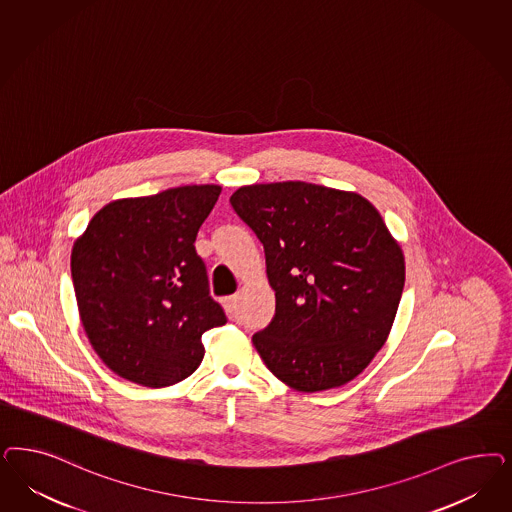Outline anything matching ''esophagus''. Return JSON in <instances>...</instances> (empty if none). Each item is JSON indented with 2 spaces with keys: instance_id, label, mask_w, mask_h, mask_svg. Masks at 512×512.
<instances>
[{
  "instance_id": "esophagus-1",
  "label": "esophagus",
  "mask_w": 512,
  "mask_h": 512,
  "mask_svg": "<svg viewBox=\"0 0 512 512\" xmlns=\"http://www.w3.org/2000/svg\"><path fill=\"white\" fill-rule=\"evenodd\" d=\"M237 301H239V296L235 294V296L224 297V299H222V305H224V309L231 314L235 311V307H237Z\"/></svg>"
}]
</instances>
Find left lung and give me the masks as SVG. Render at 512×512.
<instances>
[{"label":"left lung","mask_w":512,"mask_h":512,"mask_svg":"<svg viewBox=\"0 0 512 512\" xmlns=\"http://www.w3.org/2000/svg\"><path fill=\"white\" fill-rule=\"evenodd\" d=\"M264 245L275 318L252 343L297 392L356 379L386 343L405 284V256L379 211L311 182L241 186L230 198Z\"/></svg>","instance_id":"1"}]
</instances>
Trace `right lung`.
Instances as JSON below:
<instances>
[{
	"instance_id": "1",
	"label": "right lung",
	"mask_w": 512,
	"mask_h": 512,
	"mask_svg": "<svg viewBox=\"0 0 512 512\" xmlns=\"http://www.w3.org/2000/svg\"><path fill=\"white\" fill-rule=\"evenodd\" d=\"M220 192L218 184H192L116 199L75 241L79 316L118 377L149 388L177 384L203 360L201 335L226 324L194 247Z\"/></svg>"
}]
</instances>
